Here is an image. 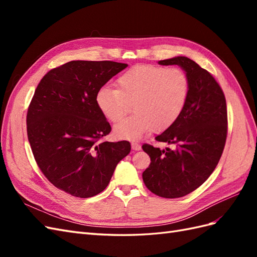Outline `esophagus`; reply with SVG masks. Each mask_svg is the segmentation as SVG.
Returning <instances> with one entry per match:
<instances>
[{
	"mask_svg": "<svg viewBox=\"0 0 257 257\" xmlns=\"http://www.w3.org/2000/svg\"><path fill=\"white\" fill-rule=\"evenodd\" d=\"M132 149L137 151V150H141L142 149V146L139 145L138 142H132Z\"/></svg>",
	"mask_w": 257,
	"mask_h": 257,
	"instance_id": "esophagus-1",
	"label": "esophagus"
}]
</instances>
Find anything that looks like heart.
<instances>
[{
	"instance_id": "1",
	"label": "heart",
	"mask_w": 257,
	"mask_h": 257,
	"mask_svg": "<svg viewBox=\"0 0 257 257\" xmlns=\"http://www.w3.org/2000/svg\"><path fill=\"white\" fill-rule=\"evenodd\" d=\"M118 89L99 88L96 106L107 120L118 122L128 110L135 112L114 127L121 138H138L150 130L162 132L181 115L190 93V78L179 67L136 65L116 79Z\"/></svg>"
}]
</instances>
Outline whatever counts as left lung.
Here are the masks:
<instances>
[{"mask_svg":"<svg viewBox=\"0 0 257 257\" xmlns=\"http://www.w3.org/2000/svg\"><path fill=\"white\" fill-rule=\"evenodd\" d=\"M159 63L181 66L190 78V93L179 119L155 137L175 149L143 145L151 160L143 179L155 195L179 198L199 188L222 157L227 137L226 99L214 77L193 60L176 57Z\"/></svg>","mask_w":257,"mask_h":257,"instance_id":"8db88e82","label":"left lung"}]
</instances>
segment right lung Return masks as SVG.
Masks as SVG:
<instances>
[{
	"label": "right lung",
	"instance_id": "1",
	"mask_svg": "<svg viewBox=\"0 0 257 257\" xmlns=\"http://www.w3.org/2000/svg\"><path fill=\"white\" fill-rule=\"evenodd\" d=\"M126 66L67 62L43 77L29 105L27 132L36 164L49 182L72 196L103 192L131 151L127 141H103L111 126L95 103L97 90Z\"/></svg>",
	"mask_w": 257,
	"mask_h": 257
}]
</instances>
